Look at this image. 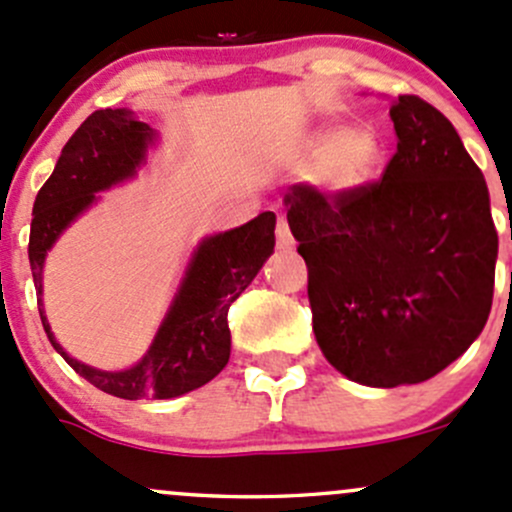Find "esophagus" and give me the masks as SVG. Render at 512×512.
Returning a JSON list of instances; mask_svg holds the SVG:
<instances>
[{
    "instance_id": "esophagus-1",
    "label": "esophagus",
    "mask_w": 512,
    "mask_h": 512,
    "mask_svg": "<svg viewBox=\"0 0 512 512\" xmlns=\"http://www.w3.org/2000/svg\"><path fill=\"white\" fill-rule=\"evenodd\" d=\"M277 245L279 250H292L294 247V238L289 233V223L284 215H277Z\"/></svg>"
}]
</instances>
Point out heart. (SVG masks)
Returning <instances> with one entry per match:
<instances>
[{
    "mask_svg": "<svg viewBox=\"0 0 512 512\" xmlns=\"http://www.w3.org/2000/svg\"><path fill=\"white\" fill-rule=\"evenodd\" d=\"M319 147L311 181L326 193H346L363 186L383 164V142L370 125H348L338 132H319Z\"/></svg>",
    "mask_w": 512,
    "mask_h": 512,
    "instance_id": "heart-1",
    "label": "heart"
}]
</instances>
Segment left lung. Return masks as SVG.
<instances>
[{
    "mask_svg": "<svg viewBox=\"0 0 512 512\" xmlns=\"http://www.w3.org/2000/svg\"><path fill=\"white\" fill-rule=\"evenodd\" d=\"M390 117L397 152L380 181L284 193L316 343L370 387L424 383L454 363L486 326L496 284L488 186L454 125L417 95L392 100Z\"/></svg>",
    "mask_w": 512,
    "mask_h": 512,
    "instance_id": "1",
    "label": "left lung"
}]
</instances>
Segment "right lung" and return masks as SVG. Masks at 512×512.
Here are the masks:
<instances>
[{"label": "right lung", "mask_w": 512, "mask_h": 512, "mask_svg": "<svg viewBox=\"0 0 512 512\" xmlns=\"http://www.w3.org/2000/svg\"><path fill=\"white\" fill-rule=\"evenodd\" d=\"M152 142V127L134 120L129 110H95L75 129L56 169L41 186L29 235L31 274L48 341L75 373L122 400H171L211 383L230 358V304L245 292L274 250L277 218L272 211L203 240L193 252L179 294L161 321L152 346L132 368L110 373L90 368L63 351L41 309L46 252L80 213L93 206L95 193L132 179Z\"/></svg>", "instance_id": "right-lung-1"}]
</instances>
